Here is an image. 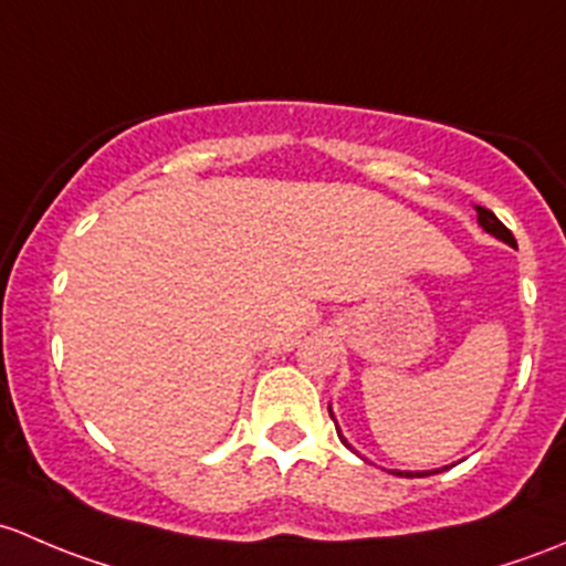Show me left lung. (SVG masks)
<instances>
[{"label": "left lung", "mask_w": 566, "mask_h": 566, "mask_svg": "<svg viewBox=\"0 0 566 566\" xmlns=\"http://www.w3.org/2000/svg\"><path fill=\"white\" fill-rule=\"evenodd\" d=\"M474 209H476V223H480L482 229L488 231V234H493V237H496V240L506 242V244H512V248H515V237H512V231L506 229L504 223H501V220L496 218V214L491 212V209H485V207H474ZM329 417L335 419V413H332V409H329ZM335 428H337V424H335ZM337 436H340V441H343V444L348 447V441L343 439L340 428H337ZM348 450H352V447H348ZM352 452H354V450H352ZM439 471H447V465H444V469H436V474H439ZM395 474H400V476H411L409 471H406V474H403V471H395ZM417 476H424V474H419V471H417Z\"/></svg>", "instance_id": "1"}]
</instances>
